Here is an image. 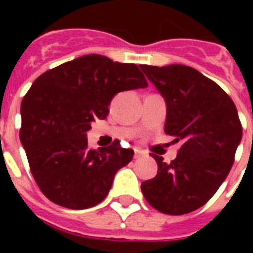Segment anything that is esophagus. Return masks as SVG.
<instances>
[{"instance_id":"esophagus-1","label":"esophagus","mask_w":253,"mask_h":253,"mask_svg":"<svg viewBox=\"0 0 253 253\" xmlns=\"http://www.w3.org/2000/svg\"><path fill=\"white\" fill-rule=\"evenodd\" d=\"M143 156V152L142 151H139V150H135V154H134V158L135 159H139V158H142Z\"/></svg>"}]
</instances>
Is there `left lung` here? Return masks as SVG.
Wrapping results in <instances>:
<instances>
[{
    "label": "left lung",
    "instance_id": "1",
    "mask_svg": "<svg viewBox=\"0 0 253 253\" xmlns=\"http://www.w3.org/2000/svg\"><path fill=\"white\" fill-rule=\"evenodd\" d=\"M140 68L166 101L164 131L181 142L170 163L152 155L158 174L143 181V196L164 214H188L215 194L234 164L243 134L238 110L219 85L192 67Z\"/></svg>",
    "mask_w": 253,
    "mask_h": 253
}]
</instances>
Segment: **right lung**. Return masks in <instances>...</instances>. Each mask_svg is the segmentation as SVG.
<instances>
[{"label": "right lung", "mask_w": 253, "mask_h": 253, "mask_svg": "<svg viewBox=\"0 0 253 253\" xmlns=\"http://www.w3.org/2000/svg\"><path fill=\"white\" fill-rule=\"evenodd\" d=\"M138 65L91 53L47 71L21 105L19 138L38 186L63 208L83 210L105 200L115 173L134 151L115 140L89 150L87 131L105 119L117 93L147 87Z\"/></svg>", "instance_id": "1"}]
</instances>
